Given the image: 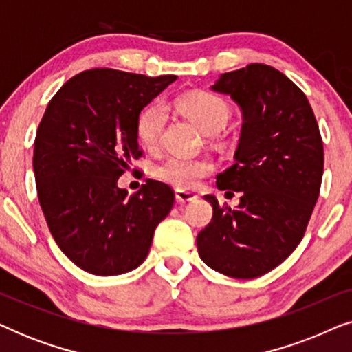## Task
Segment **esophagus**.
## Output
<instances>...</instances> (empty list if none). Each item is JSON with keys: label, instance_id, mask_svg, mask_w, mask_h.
<instances>
[{"label": "esophagus", "instance_id": "obj_1", "mask_svg": "<svg viewBox=\"0 0 352 352\" xmlns=\"http://www.w3.org/2000/svg\"><path fill=\"white\" fill-rule=\"evenodd\" d=\"M175 197L177 204H187V201H192L197 199L195 194H192V192H187V190H176Z\"/></svg>", "mask_w": 352, "mask_h": 352}]
</instances>
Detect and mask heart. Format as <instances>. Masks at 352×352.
<instances>
[{
    "label": "heart",
    "instance_id": "heart-1",
    "mask_svg": "<svg viewBox=\"0 0 352 352\" xmlns=\"http://www.w3.org/2000/svg\"><path fill=\"white\" fill-rule=\"evenodd\" d=\"M179 112L194 122L205 134H216L228 124L230 118V105L218 94L208 91H192L177 100ZM166 124V109L160 102L147 105L139 113L136 133L139 141L148 148L160 142L162 133ZM214 170L213 162L208 158H181L168 157L155 166V176L179 190H190Z\"/></svg>",
    "mask_w": 352,
    "mask_h": 352
}]
</instances>
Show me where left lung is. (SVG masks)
<instances>
[{
    "mask_svg": "<svg viewBox=\"0 0 352 352\" xmlns=\"http://www.w3.org/2000/svg\"><path fill=\"white\" fill-rule=\"evenodd\" d=\"M229 94L243 124L235 163L216 176L219 190L242 192L235 210L205 195L213 218L197 235L206 266L254 278L282 264L300 245L319 199L324 146L305 93L271 65L228 72L211 86Z\"/></svg>",
    "mask_w": 352,
    "mask_h": 352,
    "instance_id": "left-lung-1",
    "label": "left lung"
}]
</instances>
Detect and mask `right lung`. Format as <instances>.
I'll use <instances>...</instances> for the list:
<instances>
[{"instance_id":"obj_1","label":"right lung","mask_w":352,"mask_h":352,"mask_svg":"<svg viewBox=\"0 0 352 352\" xmlns=\"http://www.w3.org/2000/svg\"><path fill=\"white\" fill-rule=\"evenodd\" d=\"M176 78L93 69L47 104L33 151L38 200L56 243L86 272L136 269L173 208L175 192L160 181L147 179L131 197L117 181L142 155L139 113Z\"/></svg>"}]
</instances>
